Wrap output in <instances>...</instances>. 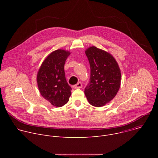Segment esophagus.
Returning <instances> with one entry per match:
<instances>
[{"label":"esophagus","instance_id":"obj_1","mask_svg":"<svg viewBox=\"0 0 158 158\" xmlns=\"http://www.w3.org/2000/svg\"><path fill=\"white\" fill-rule=\"evenodd\" d=\"M82 86V83L81 82H78L77 84L73 85V88H74V89H79V88H81Z\"/></svg>","mask_w":158,"mask_h":158}]
</instances>
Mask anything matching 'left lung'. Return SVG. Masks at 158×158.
<instances>
[{
  "label": "left lung",
  "instance_id": "left-lung-1",
  "mask_svg": "<svg viewBox=\"0 0 158 158\" xmlns=\"http://www.w3.org/2000/svg\"><path fill=\"white\" fill-rule=\"evenodd\" d=\"M85 52L91 77L84 93L90 104L101 107L116 96L121 85V70L114 57L105 51L92 46Z\"/></svg>",
  "mask_w": 158,
  "mask_h": 158
}]
</instances>
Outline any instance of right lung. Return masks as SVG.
<instances>
[{"label":"right lung","instance_id":"right-lung-1","mask_svg":"<svg viewBox=\"0 0 158 158\" xmlns=\"http://www.w3.org/2000/svg\"><path fill=\"white\" fill-rule=\"evenodd\" d=\"M69 51L58 49L51 52L42 62L37 76V85L42 96L52 105L62 107L69 101L71 87L64 72L65 60Z\"/></svg>","mask_w":158,"mask_h":158}]
</instances>
